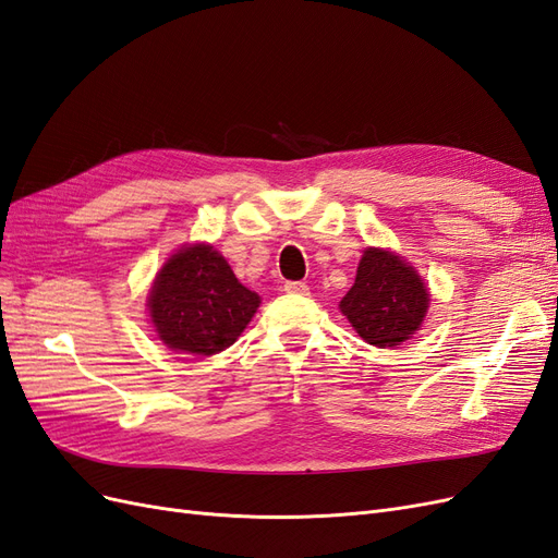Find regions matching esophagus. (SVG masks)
Here are the masks:
<instances>
[{
    "instance_id": "obj_1",
    "label": "esophagus",
    "mask_w": 558,
    "mask_h": 558,
    "mask_svg": "<svg viewBox=\"0 0 558 558\" xmlns=\"http://www.w3.org/2000/svg\"><path fill=\"white\" fill-rule=\"evenodd\" d=\"M283 291L286 293H295V295H307L310 293V286L302 283V281H286L283 283Z\"/></svg>"
}]
</instances>
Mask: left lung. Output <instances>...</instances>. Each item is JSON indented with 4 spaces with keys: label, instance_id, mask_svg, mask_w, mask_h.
Wrapping results in <instances>:
<instances>
[{
    "label": "left lung",
    "instance_id": "1",
    "mask_svg": "<svg viewBox=\"0 0 558 558\" xmlns=\"http://www.w3.org/2000/svg\"><path fill=\"white\" fill-rule=\"evenodd\" d=\"M430 305V295L416 269L386 248H365L356 269V281L340 302L363 340L386 349L421 328Z\"/></svg>",
    "mask_w": 558,
    "mask_h": 558
}]
</instances>
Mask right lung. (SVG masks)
<instances>
[{"mask_svg":"<svg viewBox=\"0 0 558 558\" xmlns=\"http://www.w3.org/2000/svg\"><path fill=\"white\" fill-rule=\"evenodd\" d=\"M146 305L162 344L214 356L244 332L260 295L240 283L214 246L185 244L156 275Z\"/></svg>","mask_w":558,"mask_h":558,"instance_id":"1","label":"right lung"}]
</instances>
